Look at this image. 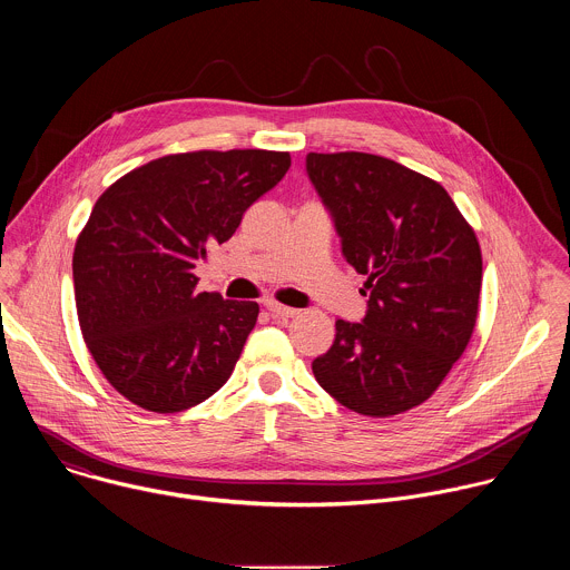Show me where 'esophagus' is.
Wrapping results in <instances>:
<instances>
[{
	"label": "esophagus",
	"mask_w": 570,
	"mask_h": 570,
	"mask_svg": "<svg viewBox=\"0 0 570 570\" xmlns=\"http://www.w3.org/2000/svg\"><path fill=\"white\" fill-rule=\"evenodd\" d=\"M266 308L277 320H291V317H295L299 313L297 308H291V306H284V304H277V302H266Z\"/></svg>",
	"instance_id": "esophagus-1"
}]
</instances>
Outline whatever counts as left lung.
<instances>
[{"label":"left lung","instance_id":"left-lung-1","mask_svg":"<svg viewBox=\"0 0 570 570\" xmlns=\"http://www.w3.org/2000/svg\"><path fill=\"white\" fill-rule=\"evenodd\" d=\"M306 171L370 293L363 322H336L332 350L313 361L315 381L358 415L411 411L440 387L475 330L478 236L440 183L394 159L308 153Z\"/></svg>","mask_w":570,"mask_h":570}]
</instances>
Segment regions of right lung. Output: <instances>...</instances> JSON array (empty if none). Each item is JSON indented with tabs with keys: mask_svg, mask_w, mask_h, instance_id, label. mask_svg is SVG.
<instances>
[{
	"mask_svg": "<svg viewBox=\"0 0 570 570\" xmlns=\"http://www.w3.org/2000/svg\"><path fill=\"white\" fill-rule=\"evenodd\" d=\"M291 153L191 150L112 183L73 246L83 341L108 383L150 413H180L229 379L259 304L198 293L194 268L273 189Z\"/></svg>",
	"mask_w": 570,
	"mask_h": 570,
	"instance_id": "right-lung-1",
	"label": "right lung"
}]
</instances>
